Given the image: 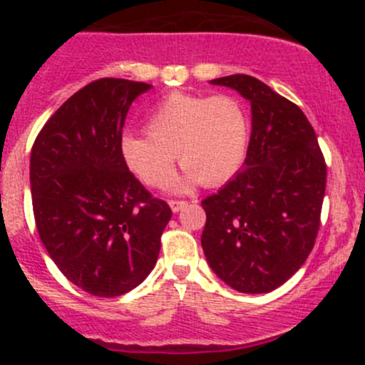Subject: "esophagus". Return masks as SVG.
<instances>
[{
    "mask_svg": "<svg viewBox=\"0 0 365 365\" xmlns=\"http://www.w3.org/2000/svg\"><path fill=\"white\" fill-rule=\"evenodd\" d=\"M169 206H171V210L173 212H180V210L182 208H185L187 206V201H182V200H171L169 201Z\"/></svg>",
    "mask_w": 365,
    "mask_h": 365,
    "instance_id": "esophagus-1",
    "label": "esophagus"
}]
</instances>
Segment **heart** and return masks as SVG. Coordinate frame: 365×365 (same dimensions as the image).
Masks as SVG:
<instances>
[{"mask_svg": "<svg viewBox=\"0 0 365 365\" xmlns=\"http://www.w3.org/2000/svg\"><path fill=\"white\" fill-rule=\"evenodd\" d=\"M146 135H125L121 157L145 185L159 189L171 178L175 155L185 175L176 189L201 182H227L244 164L251 138L245 106L231 95L171 93L155 104L145 121Z\"/></svg>", "mask_w": 365, "mask_h": 365, "instance_id": "1", "label": "heart"}]
</instances>
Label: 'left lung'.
Segmentation results:
<instances>
[{
  "instance_id": "8db88e82",
  "label": "left lung",
  "mask_w": 365,
  "mask_h": 365,
  "mask_svg": "<svg viewBox=\"0 0 365 365\" xmlns=\"http://www.w3.org/2000/svg\"><path fill=\"white\" fill-rule=\"evenodd\" d=\"M212 84L251 101L245 169L201 201V245L212 270L240 293H268L305 263L319 230L327 164L297 104L245 73Z\"/></svg>"
}]
</instances>
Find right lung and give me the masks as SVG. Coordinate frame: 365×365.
Returning <instances> with one entry per match:
<instances>
[{
  "mask_svg": "<svg viewBox=\"0 0 365 365\" xmlns=\"http://www.w3.org/2000/svg\"><path fill=\"white\" fill-rule=\"evenodd\" d=\"M150 88L114 77L93 81L33 143L29 182L40 240L61 274L93 297H120L148 277L173 215L120 150L128 108Z\"/></svg>",
  "mask_w": 365,
  "mask_h": 365,
  "instance_id": "obj_1",
  "label": "right lung"
}]
</instances>
